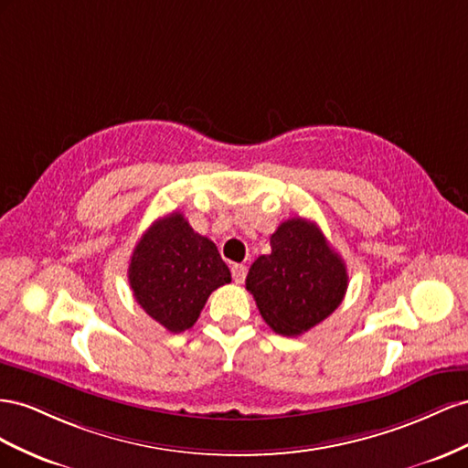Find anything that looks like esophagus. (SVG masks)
I'll list each match as a JSON object with an SVG mask.
<instances>
[{
  "instance_id": "obj_1",
  "label": "esophagus",
  "mask_w": 468,
  "mask_h": 468,
  "mask_svg": "<svg viewBox=\"0 0 468 468\" xmlns=\"http://www.w3.org/2000/svg\"><path fill=\"white\" fill-rule=\"evenodd\" d=\"M231 274H233V280L237 284H243L245 278H247V266L245 264H233Z\"/></svg>"
}]
</instances>
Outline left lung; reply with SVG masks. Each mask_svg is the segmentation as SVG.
I'll list each match as a JSON object with an SVG mask.
<instances>
[{"label":"left lung","mask_w":468,"mask_h":468,"mask_svg":"<svg viewBox=\"0 0 468 468\" xmlns=\"http://www.w3.org/2000/svg\"><path fill=\"white\" fill-rule=\"evenodd\" d=\"M271 255H261L247 274V290L262 319L284 337L310 331L339 308L349 276L322 229L293 218L271 237Z\"/></svg>","instance_id":"8db88e82"}]
</instances>
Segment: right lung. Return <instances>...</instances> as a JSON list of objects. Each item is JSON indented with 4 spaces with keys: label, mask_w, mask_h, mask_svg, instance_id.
<instances>
[{
    "label": "right lung",
    "mask_w": 468,
    "mask_h": 468,
    "mask_svg": "<svg viewBox=\"0 0 468 468\" xmlns=\"http://www.w3.org/2000/svg\"><path fill=\"white\" fill-rule=\"evenodd\" d=\"M231 282L216 243L196 233L182 213L156 219L129 262L137 303L170 333L190 329L213 290Z\"/></svg>",
    "instance_id": "add662e5"
}]
</instances>
